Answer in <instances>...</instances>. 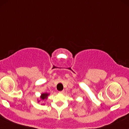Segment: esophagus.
I'll use <instances>...</instances> for the list:
<instances>
[{"label": "esophagus", "mask_w": 129, "mask_h": 129, "mask_svg": "<svg viewBox=\"0 0 129 129\" xmlns=\"http://www.w3.org/2000/svg\"><path fill=\"white\" fill-rule=\"evenodd\" d=\"M64 90H62V91H59V92L60 93H63V92H64Z\"/></svg>", "instance_id": "1"}]
</instances>
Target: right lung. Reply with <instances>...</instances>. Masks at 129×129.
<instances>
[{
    "label": "right lung",
    "mask_w": 129,
    "mask_h": 129,
    "mask_svg": "<svg viewBox=\"0 0 129 129\" xmlns=\"http://www.w3.org/2000/svg\"><path fill=\"white\" fill-rule=\"evenodd\" d=\"M49 94H47V93H45V94H41V99L42 100H44V99H46L47 98V96Z\"/></svg>",
    "instance_id": "add662e5"
}]
</instances>
